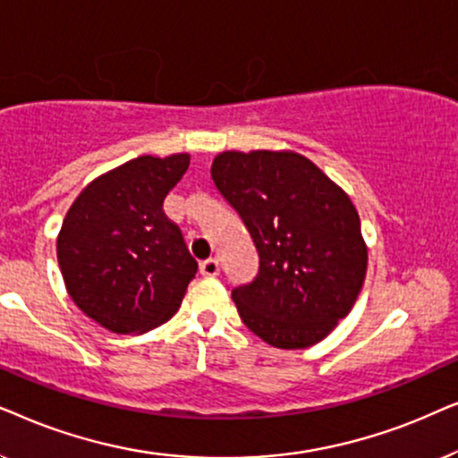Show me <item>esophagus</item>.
Wrapping results in <instances>:
<instances>
[{"label":"esophagus","instance_id":"34e87169","mask_svg":"<svg viewBox=\"0 0 458 458\" xmlns=\"http://www.w3.org/2000/svg\"><path fill=\"white\" fill-rule=\"evenodd\" d=\"M200 274L203 276H217L219 274V261L217 259H205L200 264Z\"/></svg>","mask_w":458,"mask_h":458}]
</instances>
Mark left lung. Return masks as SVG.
<instances>
[{
	"label": "left lung",
	"mask_w": 458,
	"mask_h": 458,
	"mask_svg": "<svg viewBox=\"0 0 458 458\" xmlns=\"http://www.w3.org/2000/svg\"><path fill=\"white\" fill-rule=\"evenodd\" d=\"M211 180L259 255L253 283L233 291L242 322L280 350L318 344L350 314L367 276L352 199L295 150H224Z\"/></svg>",
	"instance_id": "8db88e82"
}]
</instances>
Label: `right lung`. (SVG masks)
<instances>
[{"label":"right lung","mask_w":458,"mask_h":458,"mask_svg":"<svg viewBox=\"0 0 458 458\" xmlns=\"http://www.w3.org/2000/svg\"><path fill=\"white\" fill-rule=\"evenodd\" d=\"M191 155H142L98 175L79 192L58 233L56 253L71 300L119 335H140L178 312L197 261L163 200Z\"/></svg>","instance_id":"obj_1"}]
</instances>
